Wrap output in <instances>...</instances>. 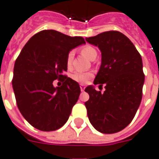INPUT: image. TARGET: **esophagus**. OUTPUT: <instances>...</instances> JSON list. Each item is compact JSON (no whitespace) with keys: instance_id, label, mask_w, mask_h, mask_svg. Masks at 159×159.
Instances as JSON below:
<instances>
[{"instance_id":"obj_1","label":"esophagus","mask_w":159,"mask_h":159,"mask_svg":"<svg viewBox=\"0 0 159 159\" xmlns=\"http://www.w3.org/2000/svg\"><path fill=\"white\" fill-rule=\"evenodd\" d=\"M80 88H81V90L83 92V91L85 90V85H83V84H81V85H80Z\"/></svg>"}]
</instances>
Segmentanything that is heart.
<instances>
[{
    "instance_id": "obj_1",
    "label": "heart",
    "mask_w": 159,
    "mask_h": 159,
    "mask_svg": "<svg viewBox=\"0 0 159 159\" xmlns=\"http://www.w3.org/2000/svg\"><path fill=\"white\" fill-rule=\"evenodd\" d=\"M81 52L83 55L90 60L95 59L97 55V52L92 46L85 45L81 48ZM73 58H74V51H71L68 53L66 58V66L68 69H70L72 66ZM93 77V74L91 71H85V72H75L71 75V78L74 81H77L81 84H85L88 82L91 78Z\"/></svg>"
}]
</instances>
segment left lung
I'll list each match as a JSON object with an SVG mask.
<instances>
[{
  "mask_svg": "<svg viewBox=\"0 0 159 159\" xmlns=\"http://www.w3.org/2000/svg\"><path fill=\"white\" fill-rule=\"evenodd\" d=\"M85 40L101 51V65L93 83L105 85L104 93L92 85L85 89L89 95L85 103L89 120L100 132L116 133L131 122L141 103L145 78L142 58L120 31H105Z\"/></svg>",
  "mask_w": 159,
  "mask_h": 159,
  "instance_id": "8db88e82",
  "label": "left lung"
}]
</instances>
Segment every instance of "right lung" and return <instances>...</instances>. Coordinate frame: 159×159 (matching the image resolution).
Wrapping results in <instances>:
<instances>
[{
    "label": "right lung",
    "mask_w": 159,
    "mask_h": 159,
    "mask_svg": "<svg viewBox=\"0 0 159 159\" xmlns=\"http://www.w3.org/2000/svg\"><path fill=\"white\" fill-rule=\"evenodd\" d=\"M85 43L81 36L43 30L30 39L17 57L12 78L17 107L36 129L55 131L68 120L81 89L77 81L63 74L67 55ZM56 79L64 82L62 87L52 85Z\"/></svg>",
    "instance_id": "obj_1"
}]
</instances>
